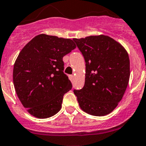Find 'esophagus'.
Listing matches in <instances>:
<instances>
[{
  "label": "esophagus",
  "instance_id": "1",
  "mask_svg": "<svg viewBox=\"0 0 146 146\" xmlns=\"http://www.w3.org/2000/svg\"><path fill=\"white\" fill-rule=\"evenodd\" d=\"M68 77H69V79L70 81H71V82H72V81H73V78H74V76H73V75H70V76Z\"/></svg>",
  "mask_w": 146,
  "mask_h": 146
}]
</instances>
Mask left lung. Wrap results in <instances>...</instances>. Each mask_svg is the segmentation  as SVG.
Returning <instances> with one entry per match:
<instances>
[{
    "label": "left lung",
    "instance_id": "left-lung-1",
    "mask_svg": "<svg viewBox=\"0 0 146 146\" xmlns=\"http://www.w3.org/2000/svg\"><path fill=\"white\" fill-rule=\"evenodd\" d=\"M73 40L86 62L84 86L73 91L79 106L91 115H108L122 100L129 84V54L120 43L106 35Z\"/></svg>",
    "mask_w": 146,
    "mask_h": 146
}]
</instances>
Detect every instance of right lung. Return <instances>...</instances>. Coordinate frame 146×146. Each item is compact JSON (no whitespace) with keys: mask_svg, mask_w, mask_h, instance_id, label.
I'll return each instance as SVG.
<instances>
[{"mask_svg":"<svg viewBox=\"0 0 146 146\" xmlns=\"http://www.w3.org/2000/svg\"><path fill=\"white\" fill-rule=\"evenodd\" d=\"M76 47L70 39L42 34L20 52L14 64V86L30 115L48 118L61 110L63 96L72 88L62 58Z\"/></svg>","mask_w":146,"mask_h":146,"instance_id":"obj_1","label":"right lung"}]
</instances>
